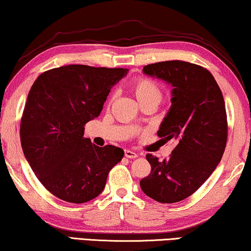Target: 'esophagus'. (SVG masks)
Wrapping results in <instances>:
<instances>
[{
    "label": "esophagus",
    "instance_id": "obj_1",
    "mask_svg": "<svg viewBox=\"0 0 251 251\" xmlns=\"http://www.w3.org/2000/svg\"><path fill=\"white\" fill-rule=\"evenodd\" d=\"M125 157L129 158V159H134V158L137 157V153H135L132 150H125Z\"/></svg>",
    "mask_w": 251,
    "mask_h": 251
}]
</instances>
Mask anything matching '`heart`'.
Here are the masks:
<instances>
[{
	"mask_svg": "<svg viewBox=\"0 0 251 251\" xmlns=\"http://www.w3.org/2000/svg\"><path fill=\"white\" fill-rule=\"evenodd\" d=\"M130 90L135 95L139 103L146 101H154L159 103L162 98L160 86L154 80L147 77H139L130 83Z\"/></svg>",
	"mask_w": 251,
	"mask_h": 251,
	"instance_id": "heart-1",
	"label": "heart"
}]
</instances>
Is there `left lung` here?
<instances>
[{
	"mask_svg": "<svg viewBox=\"0 0 251 251\" xmlns=\"http://www.w3.org/2000/svg\"><path fill=\"white\" fill-rule=\"evenodd\" d=\"M143 73L171 84L172 105L157 134L176 146L168 159L147 154L149 176L142 191L161 203H174L195 193L215 171L227 140L225 102L206 68L179 60L144 66Z\"/></svg>",
	"mask_w": 251,
	"mask_h": 251,
	"instance_id": "left-lung-1",
	"label": "left lung"
}]
</instances>
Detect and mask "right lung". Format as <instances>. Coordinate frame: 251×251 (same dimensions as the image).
<instances>
[{"label": "right lung", "mask_w": 251, "mask_h": 251, "mask_svg": "<svg viewBox=\"0 0 251 251\" xmlns=\"http://www.w3.org/2000/svg\"><path fill=\"white\" fill-rule=\"evenodd\" d=\"M127 72L68 65L41 74L31 86L21 118V147L40 182L59 199H94L124 157L121 148L92 144L84 126L100 115L111 87Z\"/></svg>", "instance_id": "obj_1"}]
</instances>
